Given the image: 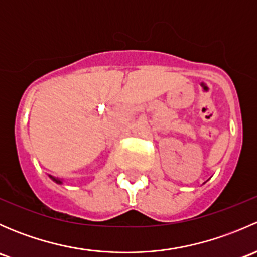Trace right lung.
<instances>
[{"label": "right lung", "mask_w": 257, "mask_h": 257, "mask_svg": "<svg viewBox=\"0 0 257 257\" xmlns=\"http://www.w3.org/2000/svg\"><path fill=\"white\" fill-rule=\"evenodd\" d=\"M49 178H51L52 180H53V181H56L57 184H62V180H59V179H56V178H53V177H52V175H49Z\"/></svg>", "instance_id": "1"}]
</instances>
